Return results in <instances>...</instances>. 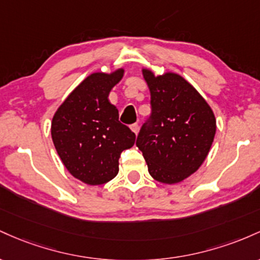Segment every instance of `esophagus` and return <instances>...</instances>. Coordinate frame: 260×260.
<instances>
[{"label":"esophagus","mask_w":260,"mask_h":260,"mask_svg":"<svg viewBox=\"0 0 260 260\" xmlns=\"http://www.w3.org/2000/svg\"><path fill=\"white\" fill-rule=\"evenodd\" d=\"M130 129H131V131H133L134 134H135V135H138V133H139V125L138 124H133L130 126Z\"/></svg>","instance_id":"1"}]
</instances>
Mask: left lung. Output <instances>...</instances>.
Masks as SVG:
<instances>
[{
    "label": "left lung",
    "instance_id": "8db88e82",
    "mask_svg": "<svg viewBox=\"0 0 260 260\" xmlns=\"http://www.w3.org/2000/svg\"><path fill=\"white\" fill-rule=\"evenodd\" d=\"M142 76L151 93L152 114L140 130L136 146L154 180L177 184L206 159L216 119L208 102L180 75L167 71L156 76L142 67Z\"/></svg>",
    "mask_w": 260,
    "mask_h": 260
}]
</instances>
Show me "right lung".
I'll return each instance as SVG.
<instances>
[{
  "label": "right lung",
  "instance_id": "add662e5",
  "mask_svg": "<svg viewBox=\"0 0 260 260\" xmlns=\"http://www.w3.org/2000/svg\"><path fill=\"white\" fill-rule=\"evenodd\" d=\"M124 71L120 67L87 76L52 116L56 152L70 174L84 184L112 180L119 172L121 151L135 144V134L119 121L118 108L108 99Z\"/></svg>",
  "mask_w": 260,
  "mask_h": 260
}]
</instances>
